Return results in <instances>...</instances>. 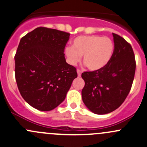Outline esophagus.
<instances>
[{"label":"esophagus","mask_w":147,"mask_h":147,"mask_svg":"<svg viewBox=\"0 0 147 147\" xmlns=\"http://www.w3.org/2000/svg\"><path fill=\"white\" fill-rule=\"evenodd\" d=\"M77 72H78V77H80V76H81V75H82V71L80 70V69H77Z\"/></svg>","instance_id":"34e87169"}]
</instances>
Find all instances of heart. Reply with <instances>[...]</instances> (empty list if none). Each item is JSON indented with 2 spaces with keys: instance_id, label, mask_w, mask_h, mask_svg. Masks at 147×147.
Listing matches in <instances>:
<instances>
[{
  "instance_id": "obj_1",
  "label": "heart",
  "mask_w": 147,
  "mask_h": 147,
  "mask_svg": "<svg viewBox=\"0 0 147 147\" xmlns=\"http://www.w3.org/2000/svg\"><path fill=\"white\" fill-rule=\"evenodd\" d=\"M114 51L111 38L96 35L80 36L72 41V47L65 49L67 62L75 65L83 55V63L92 71L99 70L107 65Z\"/></svg>"
}]
</instances>
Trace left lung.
Here are the masks:
<instances>
[{
	"label": "left lung",
	"instance_id": "8db88e82",
	"mask_svg": "<svg viewBox=\"0 0 147 147\" xmlns=\"http://www.w3.org/2000/svg\"><path fill=\"white\" fill-rule=\"evenodd\" d=\"M113 36L114 51L107 65L82 74L85 82L82 101L89 110L98 115L109 113L121 106L135 78L136 62L132 46L116 34Z\"/></svg>",
	"mask_w": 147,
	"mask_h": 147
}]
</instances>
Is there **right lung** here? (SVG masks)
Wrapping results in <instances>:
<instances>
[{
	"mask_svg": "<svg viewBox=\"0 0 147 147\" xmlns=\"http://www.w3.org/2000/svg\"><path fill=\"white\" fill-rule=\"evenodd\" d=\"M69 35L41 27L21 38L15 55V80L22 98L37 110L49 111L61 104L78 77L65 58Z\"/></svg>",
	"mask_w": 147,
	"mask_h": 147,
	"instance_id": "obj_1",
	"label": "right lung"
}]
</instances>
